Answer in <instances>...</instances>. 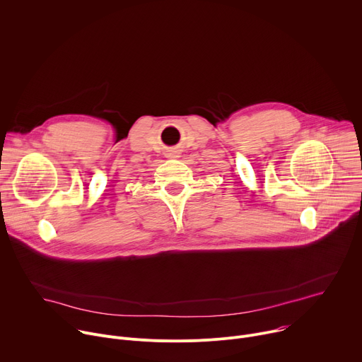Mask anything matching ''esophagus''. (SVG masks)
Masks as SVG:
<instances>
[{
    "instance_id": "esophagus-1",
    "label": "esophagus",
    "mask_w": 362,
    "mask_h": 362,
    "mask_svg": "<svg viewBox=\"0 0 362 362\" xmlns=\"http://www.w3.org/2000/svg\"><path fill=\"white\" fill-rule=\"evenodd\" d=\"M177 154V151L176 150H172L169 154H168V158H172V156H175V158H179V156H176Z\"/></svg>"
}]
</instances>
